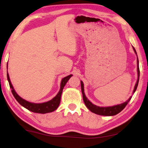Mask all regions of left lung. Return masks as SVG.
I'll list each match as a JSON object with an SVG mask.
<instances>
[{
  "mask_svg": "<svg viewBox=\"0 0 148 148\" xmlns=\"http://www.w3.org/2000/svg\"><path fill=\"white\" fill-rule=\"evenodd\" d=\"M133 49L135 53L136 54V51L134 47H133ZM137 70H138V79L136 83V85L134 86V89L133 93H134L136 90L137 87L138 85V82H139V78H140V69H139V61H138V58H137ZM81 82V90L82 92V95H83V100L84 101V103L86 105V107L88 108L89 110L93 112V113L99 114V115H103V116H113L115 115V114H118L121 111L125 109V107L126 106V105L128 104L129 101L130 100L131 97L129 98L128 101H126V102L117 105H114V106L112 107H98L96 106V105H93L92 103L90 102L87 97H86L85 93H84V84L82 81H80Z\"/></svg>",
  "mask_w": 148,
  "mask_h": 148,
  "instance_id": "1",
  "label": "left lung"
}]
</instances>
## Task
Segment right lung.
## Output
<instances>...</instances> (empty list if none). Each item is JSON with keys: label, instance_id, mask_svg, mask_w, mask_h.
Returning <instances> with one entry per match:
<instances>
[{"label": "right lung", "instance_id": "right-lung-1", "mask_svg": "<svg viewBox=\"0 0 148 148\" xmlns=\"http://www.w3.org/2000/svg\"><path fill=\"white\" fill-rule=\"evenodd\" d=\"M7 68H8V65H7ZM72 76V75L70 74L69 76H66L64 78H62L61 80V84H60V89L59 91H58V93H57V95H56L55 97L53 98L51 100L47 102L43 103H30L26 100L22 99V97H20V96L16 93L14 89L13 86L11 84L10 78H9L8 74H7V79H8L9 85H10V88H11V91L14 97H15V99L17 100V101L22 106L25 107V109H27V110H29V111L32 112H37V113L45 114L47 113V112H53L57 109L60 102V98H61L63 88H64L66 84L67 83V82L69 81V79Z\"/></svg>", "mask_w": 148, "mask_h": 148}]
</instances>
